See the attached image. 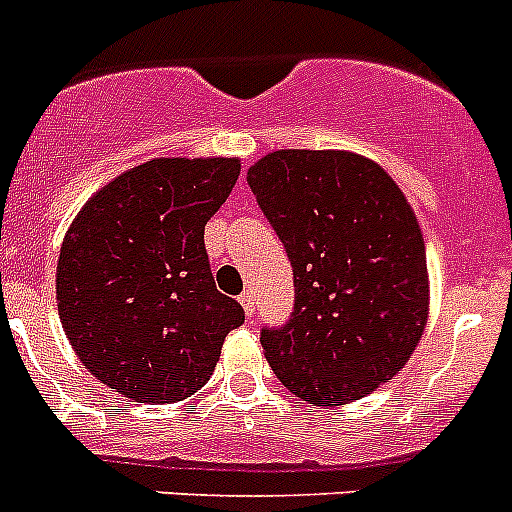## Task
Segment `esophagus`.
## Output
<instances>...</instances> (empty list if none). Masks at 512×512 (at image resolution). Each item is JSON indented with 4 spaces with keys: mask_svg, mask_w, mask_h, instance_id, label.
Here are the masks:
<instances>
[{
    "mask_svg": "<svg viewBox=\"0 0 512 512\" xmlns=\"http://www.w3.org/2000/svg\"><path fill=\"white\" fill-rule=\"evenodd\" d=\"M238 302H241L243 312H246L248 320H253L256 317V297H253V292H243L241 297H238Z\"/></svg>",
    "mask_w": 512,
    "mask_h": 512,
    "instance_id": "1",
    "label": "esophagus"
}]
</instances>
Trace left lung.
I'll return each mask as SVG.
<instances>
[{
	"instance_id": "obj_1",
	"label": "left lung",
	"mask_w": 512,
	"mask_h": 512,
	"mask_svg": "<svg viewBox=\"0 0 512 512\" xmlns=\"http://www.w3.org/2000/svg\"><path fill=\"white\" fill-rule=\"evenodd\" d=\"M248 187L287 248L294 312L264 327L266 360L314 406L358 401L409 363L429 314L419 220L391 175L335 149H279Z\"/></svg>"
}]
</instances>
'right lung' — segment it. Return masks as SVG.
<instances>
[{"mask_svg": "<svg viewBox=\"0 0 512 512\" xmlns=\"http://www.w3.org/2000/svg\"><path fill=\"white\" fill-rule=\"evenodd\" d=\"M241 175L233 157H162L111 180L60 246L63 330L98 381L139 403L208 383L243 307L215 289L205 223Z\"/></svg>", "mask_w": 512, "mask_h": 512, "instance_id": "add662e5", "label": "right lung"}]
</instances>
